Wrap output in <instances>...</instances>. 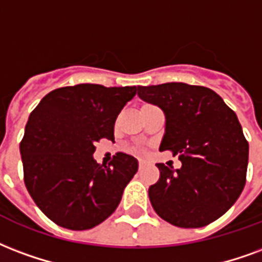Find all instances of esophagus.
<instances>
[{"instance_id": "34e87169", "label": "esophagus", "mask_w": 262, "mask_h": 262, "mask_svg": "<svg viewBox=\"0 0 262 262\" xmlns=\"http://www.w3.org/2000/svg\"><path fill=\"white\" fill-rule=\"evenodd\" d=\"M147 165H148V161L139 160V168H140V169H143V168H146Z\"/></svg>"}]
</instances>
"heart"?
<instances>
[{"label":"heart","mask_w":262,"mask_h":262,"mask_svg":"<svg viewBox=\"0 0 262 262\" xmlns=\"http://www.w3.org/2000/svg\"><path fill=\"white\" fill-rule=\"evenodd\" d=\"M135 151H136V152H140L141 150H140V148H136V150H135Z\"/></svg>","instance_id":"1"}]
</instances>
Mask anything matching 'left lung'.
I'll return each instance as SVG.
<instances>
[{
	"mask_svg": "<svg viewBox=\"0 0 262 262\" xmlns=\"http://www.w3.org/2000/svg\"><path fill=\"white\" fill-rule=\"evenodd\" d=\"M137 94L164 111L160 151H172L182 162L176 170L157 164L160 179L148 189L152 208L179 228L214 222L236 203L246 185L249 143L237 116L203 86H139Z\"/></svg>",
	"mask_w": 262,
	"mask_h": 262,
	"instance_id": "1",
	"label": "left lung"
}]
</instances>
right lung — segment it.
<instances>
[{"instance_id": "obj_1", "label": "right lung", "mask_w": 262, "mask_h": 262, "mask_svg": "<svg viewBox=\"0 0 262 262\" xmlns=\"http://www.w3.org/2000/svg\"><path fill=\"white\" fill-rule=\"evenodd\" d=\"M136 86L76 84L52 90L29 116L20 141L29 194L48 218L72 230L92 229L116 210L137 172L132 156L108 165L93 158L97 141L114 140V125Z\"/></svg>"}]
</instances>
